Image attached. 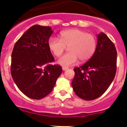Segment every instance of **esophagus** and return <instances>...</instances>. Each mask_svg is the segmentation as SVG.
<instances>
[{"label": "esophagus", "instance_id": "34e87169", "mask_svg": "<svg viewBox=\"0 0 127 127\" xmlns=\"http://www.w3.org/2000/svg\"><path fill=\"white\" fill-rule=\"evenodd\" d=\"M68 69V67H62V70H66L67 69Z\"/></svg>", "mask_w": 127, "mask_h": 127}]
</instances>
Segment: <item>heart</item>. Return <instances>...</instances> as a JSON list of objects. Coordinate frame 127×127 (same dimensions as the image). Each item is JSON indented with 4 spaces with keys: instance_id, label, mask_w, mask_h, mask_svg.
<instances>
[{
    "instance_id": "1",
    "label": "heart",
    "mask_w": 127,
    "mask_h": 127,
    "mask_svg": "<svg viewBox=\"0 0 127 127\" xmlns=\"http://www.w3.org/2000/svg\"><path fill=\"white\" fill-rule=\"evenodd\" d=\"M60 39L51 37L48 40V47L56 57H60L68 47L69 53L58 60L62 66L68 67L75 64L79 59L81 62L88 60L96 49L95 37L83 30L71 29L64 30L60 33Z\"/></svg>"
}]
</instances>
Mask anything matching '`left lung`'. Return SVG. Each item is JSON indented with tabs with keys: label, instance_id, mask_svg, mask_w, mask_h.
<instances>
[{
	"label": "left lung",
	"instance_id": "obj_1",
	"mask_svg": "<svg viewBox=\"0 0 127 127\" xmlns=\"http://www.w3.org/2000/svg\"><path fill=\"white\" fill-rule=\"evenodd\" d=\"M117 51L114 44L103 32L97 35L96 50L85 64L74 69L72 86L82 99L92 100L100 97L109 87L116 72Z\"/></svg>",
	"mask_w": 127,
	"mask_h": 127
}]
</instances>
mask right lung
<instances>
[{
  "label": "right lung",
  "instance_id": "right-lung-1",
  "mask_svg": "<svg viewBox=\"0 0 127 127\" xmlns=\"http://www.w3.org/2000/svg\"><path fill=\"white\" fill-rule=\"evenodd\" d=\"M53 31L50 27L35 25L14 44L11 55V73L18 88L32 99L39 100L50 94L62 69L51 65L55 60L48 40Z\"/></svg>",
  "mask_w": 127,
  "mask_h": 127
}]
</instances>
